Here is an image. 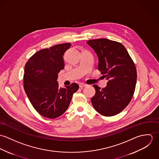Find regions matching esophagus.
I'll return each instance as SVG.
<instances>
[{
  "instance_id": "obj_1",
  "label": "esophagus",
  "mask_w": 159,
  "mask_h": 159,
  "mask_svg": "<svg viewBox=\"0 0 159 159\" xmlns=\"http://www.w3.org/2000/svg\"><path fill=\"white\" fill-rule=\"evenodd\" d=\"M87 85L86 84H84V83H80V88H83L84 87H86Z\"/></svg>"
}]
</instances>
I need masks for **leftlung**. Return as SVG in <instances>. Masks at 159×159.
Segmentation results:
<instances>
[{
    "mask_svg": "<svg viewBox=\"0 0 159 159\" xmlns=\"http://www.w3.org/2000/svg\"><path fill=\"white\" fill-rule=\"evenodd\" d=\"M87 43L98 58V70L108 80L106 88L93 85L95 94L92 104L98 113L113 116L130 103L136 86L135 65L124 46L106 39L88 40Z\"/></svg>",
    "mask_w": 159,
    "mask_h": 159,
    "instance_id": "1",
    "label": "left lung"
}]
</instances>
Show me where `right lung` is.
<instances>
[{"mask_svg":"<svg viewBox=\"0 0 159 159\" xmlns=\"http://www.w3.org/2000/svg\"><path fill=\"white\" fill-rule=\"evenodd\" d=\"M70 43L40 50L27 62L24 67V89L31 104L40 115L54 119L67 110L73 94L79 89L76 83L59 87L57 75L64 68L63 56Z\"/></svg>","mask_w":159,"mask_h":159,"instance_id":"add662e5","label":"right lung"}]
</instances>
